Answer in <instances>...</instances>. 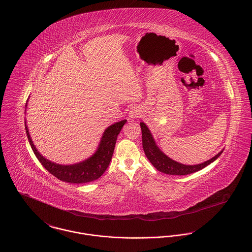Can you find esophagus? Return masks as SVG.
<instances>
[{
  "label": "esophagus",
  "instance_id": "esophagus-1",
  "mask_svg": "<svg viewBox=\"0 0 252 252\" xmlns=\"http://www.w3.org/2000/svg\"><path fill=\"white\" fill-rule=\"evenodd\" d=\"M141 116V110L138 107H132L129 112L130 119H137Z\"/></svg>",
  "mask_w": 252,
  "mask_h": 252
}]
</instances>
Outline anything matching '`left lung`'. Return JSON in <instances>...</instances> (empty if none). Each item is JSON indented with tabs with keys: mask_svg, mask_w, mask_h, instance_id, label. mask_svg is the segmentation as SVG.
<instances>
[{
	"mask_svg": "<svg viewBox=\"0 0 252 252\" xmlns=\"http://www.w3.org/2000/svg\"><path fill=\"white\" fill-rule=\"evenodd\" d=\"M141 132H142V146L147 158L153 164V166L159 172L172 174V175H187L192 172H198L210 165L213 161L218 158L224 150L218 153L215 157L210 160H207L197 165H184L182 163L176 162L169 157H167L157 145L153 134L144 122H140Z\"/></svg>",
	"mask_w": 252,
	"mask_h": 252,
	"instance_id": "1",
	"label": "left lung"
}]
</instances>
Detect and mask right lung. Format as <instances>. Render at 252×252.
<instances>
[{
    "mask_svg": "<svg viewBox=\"0 0 252 252\" xmlns=\"http://www.w3.org/2000/svg\"><path fill=\"white\" fill-rule=\"evenodd\" d=\"M126 121V120H121L109 126L103 132L99 145L93 156L80 163L72 165L56 164L43 158L33 144L29 131L27 129V122L25 123L28 141L41 165L51 174H53L55 177L63 182L82 184L99 178L106 171L114 154L118 135Z\"/></svg>",
    "mask_w": 252,
    "mask_h": 252,
    "instance_id": "obj_1",
    "label": "right lung"
}]
</instances>
